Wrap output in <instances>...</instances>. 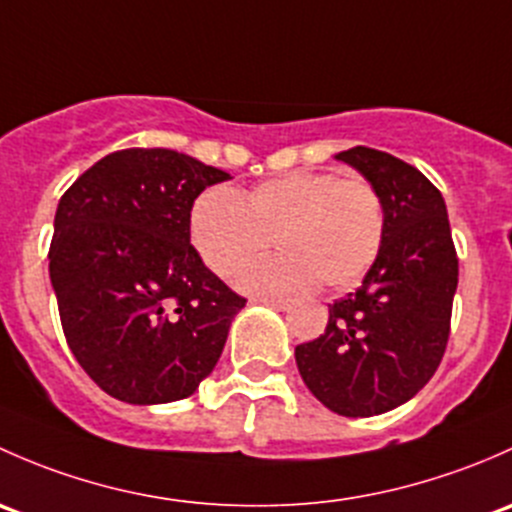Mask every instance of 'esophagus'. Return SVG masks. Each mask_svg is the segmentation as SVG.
<instances>
[{
    "label": "esophagus",
    "mask_w": 512,
    "mask_h": 512,
    "mask_svg": "<svg viewBox=\"0 0 512 512\" xmlns=\"http://www.w3.org/2000/svg\"><path fill=\"white\" fill-rule=\"evenodd\" d=\"M254 303H258V305H268V308H276V310H288V308H291V303H288V300L266 298V295H256Z\"/></svg>",
    "instance_id": "obj_1"
}]
</instances>
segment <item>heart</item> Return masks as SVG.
Segmentation results:
<instances>
[{
  "instance_id": "1",
  "label": "heart",
  "mask_w": 512,
  "mask_h": 512,
  "mask_svg": "<svg viewBox=\"0 0 512 512\" xmlns=\"http://www.w3.org/2000/svg\"><path fill=\"white\" fill-rule=\"evenodd\" d=\"M189 239L214 276L234 278L276 239L281 256L249 268L241 288L293 293L320 281L345 288L360 281L384 241V207L365 179L333 172H291L236 197L209 187L189 212Z\"/></svg>"
}]
</instances>
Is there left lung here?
Returning <instances> with one entry per match:
<instances>
[{"mask_svg": "<svg viewBox=\"0 0 512 512\" xmlns=\"http://www.w3.org/2000/svg\"><path fill=\"white\" fill-rule=\"evenodd\" d=\"M384 207L379 256L355 293L330 305L328 328L295 347L305 387L330 412L374 416L409 402L439 367L451 328L458 258L439 189L387 152L352 147Z\"/></svg>", "mask_w": 512, "mask_h": 512, "instance_id": "obj_1", "label": "left lung"}]
</instances>
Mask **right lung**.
<instances>
[{"instance_id":"1","label":"right lung","mask_w":512,"mask_h":512,"mask_svg":"<svg viewBox=\"0 0 512 512\" xmlns=\"http://www.w3.org/2000/svg\"><path fill=\"white\" fill-rule=\"evenodd\" d=\"M229 172L165 147L98 160L61 197L49 276L68 347L128 404L197 392L246 305L189 244L199 194Z\"/></svg>"}]
</instances>
